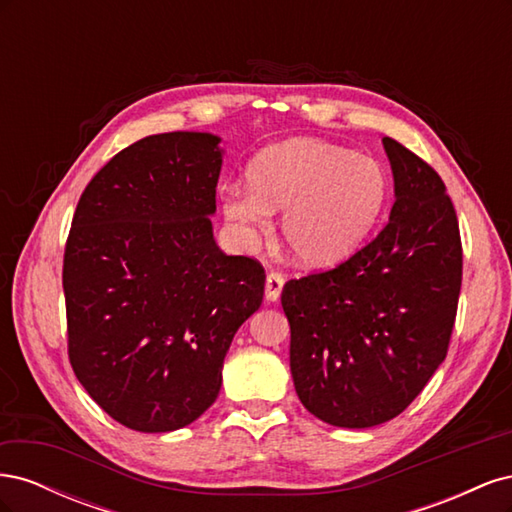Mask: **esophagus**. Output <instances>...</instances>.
I'll use <instances>...</instances> for the list:
<instances>
[{
  "mask_svg": "<svg viewBox=\"0 0 512 512\" xmlns=\"http://www.w3.org/2000/svg\"><path fill=\"white\" fill-rule=\"evenodd\" d=\"M284 288V277L280 273H269L267 275V284H265V297L267 301H277Z\"/></svg>",
  "mask_w": 512,
  "mask_h": 512,
  "instance_id": "34e87169",
  "label": "esophagus"
}]
</instances>
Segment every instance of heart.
I'll return each mask as SVG.
<instances>
[{
    "instance_id": "b5f03b06",
    "label": "heart",
    "mask_w": 512,
    "mask_h": 512,
    "mask_svg": "<svg viewBox=\"0 0 512 512\" xmlns=\"http://www.w3.org/2000/svg\"><path fill=\"white\" fill-rule=\"evenodd\" d=\"M247 190L224 198V215L243 232H265L282 215V239L305 267H333L369 237L389 203L382 164L318 138H290L258 151L245 170Z\"/></svg>"
}]
</instances>
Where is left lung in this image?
Listing matches in <instances>:
<instances>
[{
	"label": "left lung",
	"mask_w": 512,
	"mask_h": 512,
	"mask_svg": "<svg viewBox=\"0 0 512 512\" xmlns=\"http://www.w3.org/2000/svg\"><path fill=\"white\" fill-rule=\"evenodd\" d=\"M395 205L380 235L342 265L290 280V371L320 421H391L446 359L461 290L457 213L427 162L384 136Z\"/></svg>",
	"instance_id": "obj_1"
}]
</instances>
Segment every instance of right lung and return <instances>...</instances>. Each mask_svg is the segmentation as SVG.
<instances>
[{
	"mask_svg": "<svg viewBox=\"0 0 512 512\" xmlns=\"http://www.w3.org/2000/svg\"><path fill=\"white\" fill-rule=\"evenodd\" d=\"M220 141L141 138L89 181L74 211L64 254L70 365L134 431L181 429L218 399L232 337L265 294L260 262L226 256L213 239Z\"/></svg>",
	"mask_w": 512,
	"mask_h": 512,
	"instance_id": "obj_1",
	"label": "right lung"
}]
</instances>
